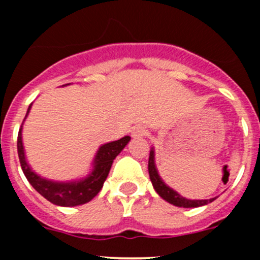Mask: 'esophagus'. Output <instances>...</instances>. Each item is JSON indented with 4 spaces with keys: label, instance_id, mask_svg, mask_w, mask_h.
I'll return each mask as SVG.
<instances>
[{
    "label": "esophagus",
    "instance_id": "34e87169",
    "mask_svg": "<svg viewBox=\"0 0 260 260\" xmlns=\"http://www.w3.org/2000/svg\"><path fill=\"white\" fill-rule=\"evenodd\" d=\"M146 135V129L143 127H141V125H138V127H135L132 131V137L137 138V137H143V136Z\"/></svg>",
    "mask_w": 260,
    "mask_h": 260
}]
</instances>
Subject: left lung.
Masks as SVG:
<instances>
[{"label":"left lung","mask_w":260,"mask_h":260,"mask_svg":"<svg viewBox=\"0 0 260 260\" xmlns=\"http://www.w3.org/2000/svg\"><path fill=\"white\" fill-rule=\"evenodd\" d=\"M148 174L156 192L158 193L164 200H166L167 203L172 204V205L175 206H179V208H199V206L208 205V204H210L215 200V199H210V200H188V199L180 196L179 193H177L176 191L172 190V188H170L169 186L161 180L158 172H157L156 165H154L153 149H151V152H149Z\"/></svg>","instance_id":"left-lung-1"}]
</instances>
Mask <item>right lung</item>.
<instances>
[{
    "mask_svg": "<svg viewBox=\"0 0 260 260\" xmlns=\"http://www.w3.org/2000/svg\"><path fill=\"white\" fill-rule=\"evenodd\" d=\"M30 108L31 104L26 115L30 112ZM21 131H22V125H21L17 136V153L18 158H20L21 169H22L26 179L41 196H44L50 203L59 206L83 205V204L88 203L91 199L95 198L103 187L104 181L111 171L113 159L120 153V151L127 146V143L131 140L129 136H125L120 140L102 146L96 153L95 158H94L93 172L86 179L74 181V182H54V181H49L38 176L30 169L25 159Z\"/></svg>",
    "mask_w": 260,
    "mask_h": 260,
    "instance_id": "add662e5",
    "label": "right lung"
}]
</instances>
